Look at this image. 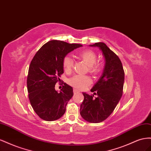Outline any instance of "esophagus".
<instances>
[{"mask_svg": "<svg viewBox=\"0 0 151 151\" xmlns=\"http://www.w3.org/2000/svg\"><path fill=\"white\" fill-rule=\"evenodd\" d=\"M73 92H74V93H76L79 92V90H78L76 88H74V89H73Z\"/></svg>", "mask_w": 151, "mask_h": 151, "instance_id": "34e87169", "label": "esophagus"}]
</instances>
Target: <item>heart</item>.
Returning <instances> with one entry per match:
<instances>
[{
    "instance_id": "1",
    "label": "heart",
    "mask_w": 151,
    "mask_h": 151,
    "mask_svg": "<svg viewBox=\"0 0 151 151\" xmlns=\"http://www.w3.org/2000/svg\"><path fill=\"white\" fill-rule=\"evenodd\" d=\"M79 56L88 64V71L92 75H97L102 68L101 63H96L97 54L95 52L90 49H86L79 53ZM63 66L64 71L70 73L72 71L74 67V60L70 55L64 57L63 61ZM91 79L87 76L76 75L71 78L68 83L73 87L78 89H83L91 83Z\"/></svg>"
}]
</instances>
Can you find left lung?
<instances>
[{
  "instance_id": "8db88e82",
  "label": "left lung",
  "mask_w": 151,
  "mask_h": 151,
  "mask_svg": "<svg viewBox=\"0 0 151 151\" xmlns=\"http://www.w3.org/2000/svg\"><path fill=\"white\" fill-rule=\"evenodd\" d=\"M90 46L99 47L106 63L102 76L91 89L97 97L83 93L84 100L80 105V113L86 121L97 123L108 118L118 104L123 94L124 72L118 55L104 43Z\"/></svg>"
}]
</instances>
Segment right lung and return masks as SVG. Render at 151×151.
I'll use <instances>...</instances> for the list:
<instances>
[{"instance_id":"right-lung-1","label":"right lung","mask_w":151,"mask_h":151,"mask_svg":"<svg viewBox=\"0 0 151 151\" xmlns=\"http://www.w3.org/2000/svg\"><path fill=\"white\" fill-rule=\"evenodd\" d=\"M81 44L60 40L47 42L37 51L29 64L27 77L28 98L33 110L45 121H54L65 113L73 96V88L66 83L58 92L55 85L63 74L64 57Z\"/></svg>"}]
</instances>
